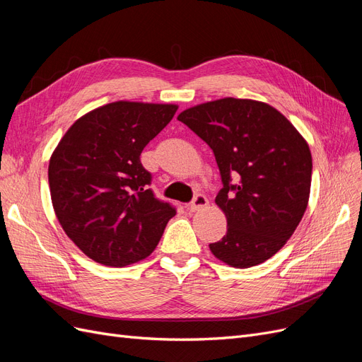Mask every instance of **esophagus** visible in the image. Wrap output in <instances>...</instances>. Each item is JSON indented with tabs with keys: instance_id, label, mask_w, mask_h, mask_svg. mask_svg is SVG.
<instances>
[{
	"instance_id": "esophagus-1",
	"label": "esophagus",
	"mask_w": 362,
	"mask_h": 362,
	"mask_svg": "<svg viewBox=\"0 0 362 362\" xmlns=\"http://www.w3.org/2000/svg\"><path fill=\"white\" fill-rule=\"evenodd\" d=\"M208 205V199L205 198L204 194H198V196H194V199L192 201V204L189 205V210L190 211H199V210H202V208H205Z\"/></svg>"
}]
</instances>
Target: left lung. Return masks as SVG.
Here are the masks:
<instances>
[{
	"label": "left lung",
	"instance_id": "obj_1",
	"mask_svg": "<svg viewBox=\"0 0 362 362\" xmlns=\"http://www.w3.org/2000/svg\"><path fill=\"white\" fill-rule=\"evenodd\" d=\"M178 120L213 149L221 170L216 204L228 229L210 245L211 254L235 269L272 258L308 206L313 158L306 140L275 107L255 100L208 101L181 112Z\"/></svg>",
	"mask_w": 362,
	"mask_h": 362
}]
</instances>
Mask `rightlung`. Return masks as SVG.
<instances>
[{"label": "right lung", "mask_w": 362, "mask_h": 362, "mask_svg": "<svg viewBox=\"0 0 362 362\" xmlns=\"http://www.w3.org/2000/svg\"><path fill=\"white\" fill-rule=\"evenodd\" d=\"M177 110V104H105L76 119L54 149V213L90 259L125 267L157 247L175 208L148 189L151 173L140 154Z\"/></svg>", "instance_id": "add662e5"}]
</instances>
